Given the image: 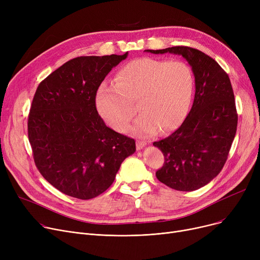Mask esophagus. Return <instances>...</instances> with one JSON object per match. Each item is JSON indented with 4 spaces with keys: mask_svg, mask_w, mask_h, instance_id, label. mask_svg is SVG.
Here are the masks:
<instances>
[{
    "mask_svg": "<svg viewBox=\"0 0 260 260\" xmlns=\"http://www.w3.org/2000/svg\"><path fill=\"white\" fill-rule=\"evenodd\" d=\"M145 145H146V142H145V141L137 140V142H136V147H137V149H142Z\"/></svg>",
    "mask_w": 260,
    "mask_h": 260,
    "instance_id": "1",
    "label": "esophagus"
}]
</instances>
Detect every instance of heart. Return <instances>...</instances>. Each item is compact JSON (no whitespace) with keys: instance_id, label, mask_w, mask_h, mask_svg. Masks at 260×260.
Listing matches in <instances>:
<instances>
[{"instance_id":"heart-1","label":"heart","mask_w":260,"mask_h":260,"mask_svg":"<svg viewBox=\"0 0 260 260\" xmlns=\"http://www.w3.org/2000/svg\"><path fill=\"white\" fill-rule=\"evenodd\" d=\"M192 68L182 61L140 58L123 65L114 84H103L95 105L107 124L123 132L137 113L132 131L141 136L167 133L184 118L194 90Z\"/></svg>"}]
</instances>
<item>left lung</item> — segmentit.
Here are the masks:
<instances>
[{
    "instance_id": "1",
    "label": "left lung",
    "mask_w": 260,
    "mask_h": 260,
    "mask_svg": "<svg viewBox=\"0 0 260 260\" xmlns=\"http://www.w3.org/2000/svg\"><path fill=\"white\" fill-rule=\"evenodd\" d=\"M145 51L181 54L192 66L196 87L192 108L178 129L153 144L165 156L157 179L182 192L198 189L220 173L236 135L238 115L230 78L213 58L192 47Z\"/></svg>"
}]
</instances>
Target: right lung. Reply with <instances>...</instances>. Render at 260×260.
Wrapping results in <instances>:
<instances>
[{
  "mask_svg": "<svg viewBox=\"0 0 260 260\" xmlns=\"http://www.w3.org/2000/svg\"><path fill=\"white\" fill-rule=\"evenodd\" d=\"M122 56L78 57L39 84L28 116L36 167L65 195L87 200L112 185L135 140L105 125L95 107L102 81Z\"/></svg>",
  "mask_w": 260,
  "mask_h": 260,
  "instance_id": "1",
  "label": "right lung"
}]
</instances>
